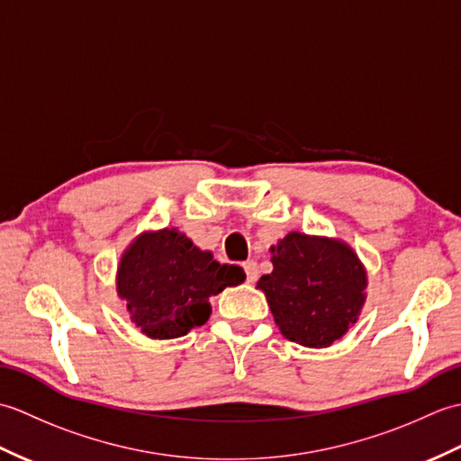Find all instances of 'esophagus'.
Masks as SVG:
<instances>
[{
	"label": "esophagus",
	"instance_id": "1",
	"mask_svg": "<svg viewBox=\"0 0 461 461\" xmlns=\"http://www.w3.org/2000/svg\"><path fill=\"white\" fill-rule=\"evenodd\" d=\"M243 269H246V276H248V281L249 283H256L258 277H259V267H258V261H246L243 263Z\"/></svg>",
	"mask_w": 461,
	"mask_h": 461
}]
</instances>
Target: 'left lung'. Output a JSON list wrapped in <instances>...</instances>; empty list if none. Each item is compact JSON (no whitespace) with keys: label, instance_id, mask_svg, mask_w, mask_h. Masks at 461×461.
<instances>
[{"label":"left lung","instance_id":"obj_1","mask_svg":"<svg viewBox=\"0 0 461 461\" xmlns=\"http://www.w3.org/2000/svg\"><path fill=\"white\" fill-rule=\"evenodd\" d=\"M273 271L258 281L281 335L327 348L347 335L366 301L368 276L347 241L289 231L271 246Z\"/></svg>","mask_w":461,"mask_h":461}]
</instances>
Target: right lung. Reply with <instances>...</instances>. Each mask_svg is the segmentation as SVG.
I'll return each mask as SVG.
<instances>
[{
    "instance_id": "add662e5",
    "label": "right lung",
    "mask_w": 461,
    "mask_h": 461,
    "mask_svg": "<svg viewBox=\"0 0 461 461\" xmlns=\"http://www.w3.org/2000/svg\"><path fill=\"white\" fill-rule=\"evenodd\" d=\"M246 281L238 266H221L178 228L142 231L116 266V293L142 335L168 340L188 335L212 315L210 299Z\"/></svg>"
}]
</instances>
